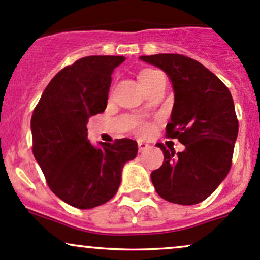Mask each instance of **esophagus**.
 <instances>
[{
	"label": "esophagus",
	"instance_id": "obj_1",
	"mask_svg": "<svg viewBox=\"0 0 260 260\" xmlns=\"http://www.w3.org/2000/svg\"><path fill=\"white\" fill-rule=\"evenodd\" d=\"M150 145L144 143V142H138V150L139 152H145L147 149H149Z\"/></svg>",
	"mask_w": 260,
	"mask_h": 260
}]
</instances>
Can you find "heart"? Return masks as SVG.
Returning a JSON list of instances; mask_svg holds the SVG:
<instances>
[{
	"instance_id": "heart-1",
	"label": "heart",
	"mask_w": 260,
	"mask_h": 260,
	"mask_svg": "<svg viewBox=\"0 0 260 260\" xmlns=\"http://www.w3.org/2000/svg\"><path fill=\"white\" fill-rule=\"evenodd\" d=\"M159 73H161V71L152 69V68H145V69L141 70V73H139L138 75V79L144 90H147V88L152 85V82L154 81V78H155ZM137 132H138L141 136H147L148 133L150 132V125L145 123L138 124V127H137Z\"/></svg>"
}]
</instances>
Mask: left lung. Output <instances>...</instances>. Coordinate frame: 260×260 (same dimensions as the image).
Here are the masks:
<instances>
[{"mask_svg":"<svg viewBox=\"0 0 260 260\" xmlns=\"http://www.w3.org/2000/svg\"><path fill=\"white\" fill-rule=\"evenodd\" d=\"M172 80L174 107L167 138L178 139L184 152L175 154L158 143L164 154L150 174L158 195L179 205L204 201L227 176L238 135L232 95L223 82L201 62L181 54L142 55Z\"/></svg>","mask_w":260,"mask_h":260,"instance_id":"8db88e82","label":"left lung"}]
</instances>
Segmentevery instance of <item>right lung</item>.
Listing matches in <instances>:
<instances>
[{"label": "right lung", "instance_id": "right-lung-1", "mask_svg": "<svg viewBox=\"0 0 260 260\" xmlns=\"http://www.w3.org/2000/svg\"><path fill=\"white\" fill-rule=\"evenodd\" d=\"M124 59L90 55L68 65L51 79L33 111L34 158L49 189L76 209H92L112 199L122 168L138 152L132 139L100 148L87 139L88 118L106 110L111 74Z\"/></svg>", "mask_w": 260, "mask_h": 260}]
</instances>
